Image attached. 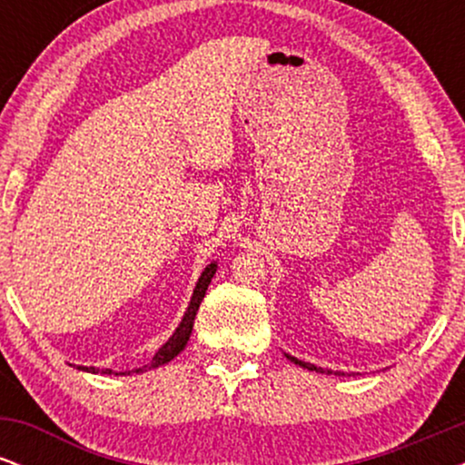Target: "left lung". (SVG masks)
<instances>
[{
	"label": "left lung",
	"mask_w": 465,
	"mask_h": 465,
	"mask_svg": "<svg viewBox=\"0 0 465 465\" xmlns=\"http://www.w3.org/2000/svg\"><path fill=\"white\" fill-rule=\"evenodd\" d=\"M286 359H288V361H292V362H295V365H300V367H303V370H311V371H319V373H323V371L332 373V371H330V370H323V367H317V365H312V362H303V361H300V359H295V356H291V354H286ZM336 376H345V373L336 371Z\"/></svg>",
	"instance_id": "1"
}]
</instances>
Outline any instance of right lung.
<instances>
[{
    "instance_id": "right-lung-1",
    "label": "right lung",
    "mask_w": 465,
    "mask_h": 465,
    "mask_svg": "<svg viewBox=\"0 0 465 465\" xmlns=\"http://www.w3.org/2000/svg\"><path fill=\"white\" fill-rule=\"evenodd\" d=\"M214 273H216V264H210L205 271H203L201 277H199V282H196L194 295H192L188 312H185L183 322L179 323V328L174 330V334L170 336L168 341H165L162 348H159L157 354L153 356V361L148 362V365L140 367V370H135L137 373H142V371H146V370H154V367H159V365H165V362L173 361L174 356H177L179 351L185 348V343H188V339H190V334H192V325H194L196 311H199L203 297H205V291H207V286H210V282H212V277H214ZM78 370L92 371V373H98L100 371V370H95V367H78ZM103 373H114V370H103ZM115 376H117V373H115ZM124 376H126V373H124Z\"/></svg>"
}]
</instances>
